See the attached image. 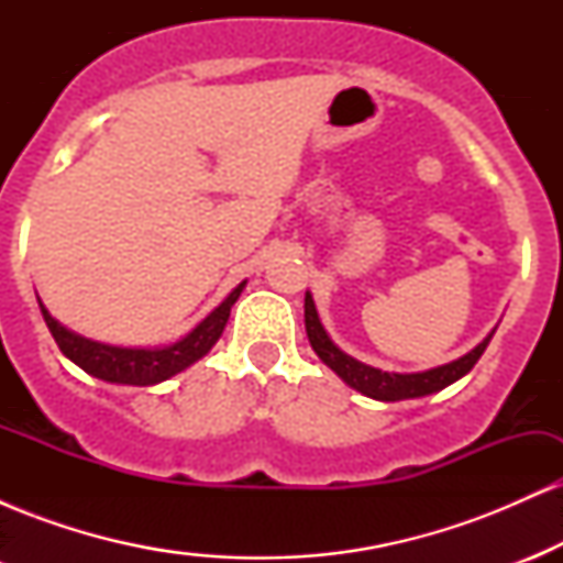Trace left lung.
I'll list each match as a JSON object with an SVG mask.
<instances>
[{
    "instance_id": "8db88e82",
    "label": "left lung",
    "mask_w": 563,
    "mask_h": 563,
    "mask_svg": "<svg viewBox=\"0 0 563 563\" xmlns=\"http://www.w3.org/2000/svg\"><path fill=\"white\" fill-rule=\"evenodd\" d=\"M303 322H307L309 344H312L314 352H318L322 363L331 367L335 376L344 378L352 389L363 391L365 397L384 399V402L426 397V394L444 389V386H450L452 380L463 378L471 367L479 363L484 349H487L489 339H493V335H487L479 346L471 349L468 354H463V357L455 360V363L434 367V371L407 373V376H402V373H386V371H378V367L363 365L354 357H349V354L341 352V349L328 339L325 328H322V322L318 318V309H314V301L309 294L307 299H303Z\"/></svg>"
}]
</instances>
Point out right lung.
<instances>
[{
    "label": "right lung",
    "instance_id": "add662e5",
    "mask_svg": "<svg viewBox=\"0 0 563 563\" xmlns=\"http://www.w3.org/2000/svg\"><path fill=\"white\" fill-rule=\"evenodd\" d=\"M245 283H241L232 294L224 299L214 312L209 314L192 333H187L183 341L172 346L161 349H121V346H108L97 344V341L81 339V335L70 333L68 328H63L53 314L42 307L44 322H47L49 333H53L55 344L60 346V352L68 360H74L81 371H87L89 376L111 380V384H132V386H151L158 380L172 378L174 373L185 371L187 365H192L196 360L203 357L211 346L217 344L219 335H222L224 325H228L230 307L238 301Z\"/></svg>",
    "mask_w": 563,
    "mask_h": 563
}]
</instances>
